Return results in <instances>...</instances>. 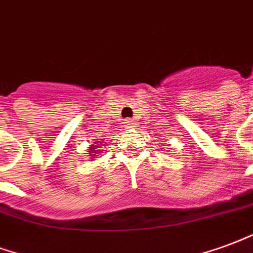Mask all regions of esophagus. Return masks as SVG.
<instances>
[{"mask_svg":"<svg viewBox=\"0 0 253 253\" xmlns=\"http://www.w3.org/2000/svg\"><path fill=\"white\" fill-rule=\"evenodd\" d=\"M125 126H126V128H134L135 127V122L132 121V119H127L125 122Z\"/></svg>","mask_w":253,"mask_h":253,"instance_id":"esophagus-1","label":"esophagus"}]
</instances>
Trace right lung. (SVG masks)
Listing matches in <instances>:
<instances>
[{
  "label": "right lung",
  "mask_w": 253,
  "mask_h": 253,
  "mask_svg": "<svg viewBox=\"0 0 253 253\" xmlns=\"http://www.w3.org/2000/svg\"><path fill=\"white\" fill-rule=\"evenodd\" d=\"M99 143H100V141L95 142L93 145H89L88 150H87V154H88L91 158H93V160H95V158H98V155H100L99 153H100V149H102V147H100Z\"/></svg>",
  "instance_id": "obj_1"
}]
</instances>
